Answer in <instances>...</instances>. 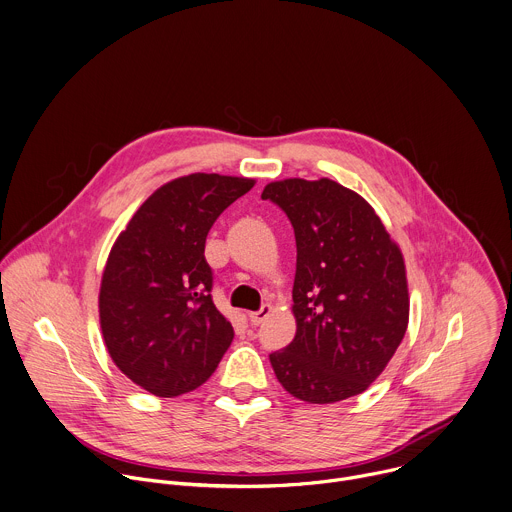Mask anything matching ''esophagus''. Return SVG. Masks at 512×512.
Returning a JSON list of instances; mask_svg holds the SVG:
<instances>
[{
  "mask_svg": "<svg viewBox=\"0 0 512 512\" xmlns=\"http://www.w3.org/2000/svg\"><path fill=\"white\" fill-rule=\"evenodd\" d=\"M270 312H272V306H270V304H262L260 310L248 312V318H250L252 324H260V322H264V320L270 316Z\"/></svg>",
  "mask_w": 512,
  "mask_h": 512,
  "instance_id": "esophagus-1",
  "label": "esophagus"
}]
</instances>
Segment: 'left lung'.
<instances>
[{
	"label": "left lung",
	"mask_w": 512,
	"mask_h": 512,
	"mask_svg": "<svg viewBox=\"0 0 512 512\" xmlns=\"http://www.w3.org/2000/svg\"><path fill=\"white\" fill-rule=\"evenodd\" d=\"M296 236V336L270 354L278 382L308 404L362 394L400 346L410 314L406 266L374 208L320 178L266 184Z\"/></svg>",
	"instance_id": "obj_1"
}]
</instances>
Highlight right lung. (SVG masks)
<instances>
[{
	"label": "right lung",
	"mask_w": 512,
	"mask_h": 512,
	"mask_svg": "<svg viewBox=\"0 0 512 512\" xmlns=\"http://www.w3.org/2000/svg\"><path fill=\"white\" fill-rule=\"evenodd\" d=\"M256 180L196 172L160 186L116 238L98 312L114 364L160 398L202 386L234 328L214 306L206 236Z\"/></svg>",
	"instance_id": "right-lung-1"
}]
</instances>
